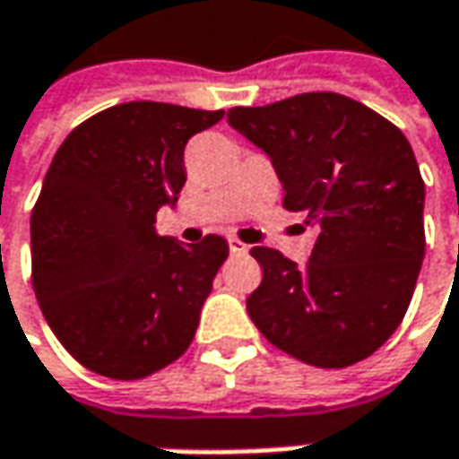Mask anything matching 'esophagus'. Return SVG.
Segmentation results:
<instances>
[{"mask_svg":"<svg viewBox=\"0 0 459 459\" xmlns=\"http://www.w3.org/2000/svg\"><path fill=\"white\" fill-rule=\"evenodd\" d=\"M227 242H230V250H232V253H247V245L242 240H238V238H230Z\"/></svg>","mask_w":459,"mask_h":459,"instance_id":"34e87169","label":"esophagus"}]
</instances>
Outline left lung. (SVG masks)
<instances>
[{"mask_svg": "<svg viewBox=\"0 0 459 459\" xmlns=\"http://www.w3.org/2000/svg\"><path fill=\"white\" fill-rule=\"evenodd\" d=\"M230 126L271 157L284 209L317 230L307 265L253 247L264 281L247 315L289 356L341 369L401 325L424 261V180L408 139L372 108L305 92L232 108Z\"/></svg>", "mask_w": 459, "mask_h": 459, "instance_id": "left-lung-1", "label": "left lung"}]
</instances>
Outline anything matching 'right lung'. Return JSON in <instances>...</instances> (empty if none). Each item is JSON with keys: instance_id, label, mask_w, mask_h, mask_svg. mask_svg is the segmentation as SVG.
Returning a JSON list of instances; mask_svg holds the SVG:
<instances>
[{"instance_id": "1", "label": "right lung", "mask_w": 459, "mask_h": 459, "mask_svg": "<svg viewBox=\"0 0 459 459\" xmlns=\"http://www.w3.org/2000/svg\"><path fill=\"white\" fill-rule=\"evenodd\" d=\"M224 110L134 100L74 128L54 154L30 217L33 289L46 323L82 367L142 379L194 341L230 247L162 238L157 212L186 186L188 139Z\"/></svg>"}]
</instances>
